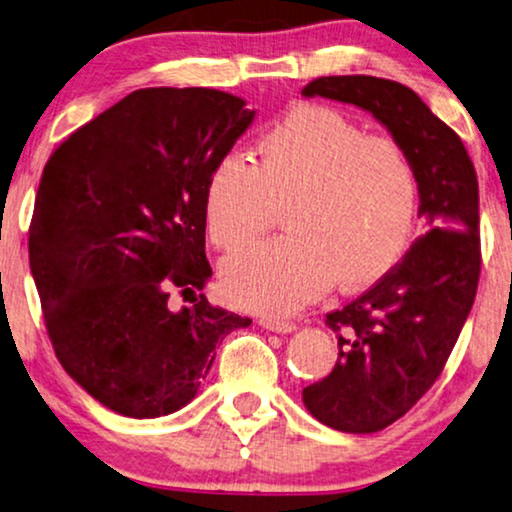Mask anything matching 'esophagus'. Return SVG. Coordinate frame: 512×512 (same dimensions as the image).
<instances>
[{
    "instance_id": "34e87169",
    "label": "esophagus",
    "mask_w": 512,
    "mask_h": 512,
    "mask_svg": "<svg viewBox=\"0 0 512 512\" xmlns=\"http://www.w3.org/2000/svg\"><path fill=\"white\" fill-rule=\"evenodd\" d=\"M260 325L267 327L271 332H292L297 327L292 320H278V318H260Z\"/></svg>"
}]
</instances>
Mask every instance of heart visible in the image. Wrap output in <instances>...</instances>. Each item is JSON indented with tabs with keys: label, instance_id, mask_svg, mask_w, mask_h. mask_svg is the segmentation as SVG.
<instances>
[{
	"label": "heart",
	"instance_id": "heart-1",
	"mask_svg": "<svg viewBox=\"0 0 512 512\" xmlns=\"http://www.w3.org/2000/svg\"><path fill=\"white\" fill-rule=\"evenodd\" d=\"M417 206L407 149L323 105L295 107L257 140L255 161L224 156L206 182L208 236L222 252L248 248L283 210L290 234L222 267L231 302L264 313L379 281L410 245Z\"/></svg>",
	"mask_w": 512,
	"mask_h": 512
}]
</instances>
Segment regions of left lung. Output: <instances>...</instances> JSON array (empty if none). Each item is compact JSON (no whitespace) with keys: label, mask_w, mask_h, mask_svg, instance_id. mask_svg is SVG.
Listing matches in <instances>:
<instances>
[{"label":"left lung","mask_w":512,"mask_h":512,"mask_svg":"<svg viewBox=\"0 0 512 512\" xmlns=\"http://www.w3.org/2000/svg\"><path fill=\"white\" fill-rule=\"evenodd\" d=\"M302 93L363 107L391 131L412 156L419 215L431 227L370 290L327 313L325 323L337 332V363L302 393L320 424L374 433L410 412L435 384L475 302L482 264L478 175L459 135L398 81L318 77Z\"/></svg>","instance_id":"left-lung-1"}]
</instances>
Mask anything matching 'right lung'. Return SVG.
Wrapping results in <instances>:
<instances>
[{
    "mask_svg": "<svg viewBox=\"0 0 512 512\" xmlns=\"http://www.w3.org/2000/svg\"><path fill=\"white\" fill-rule=\"evenodd\" d=\"M255 112L215 88H140L49 156L30 269L65 372L133 419L185 407L215 346L252 320L199 295L210 278L206 182Z\"/></svg>",
    "mask_w": 512,
    "mask_h": 512,
    "instance_id": "1",
    "label": "right lung"
}]
</instances>
